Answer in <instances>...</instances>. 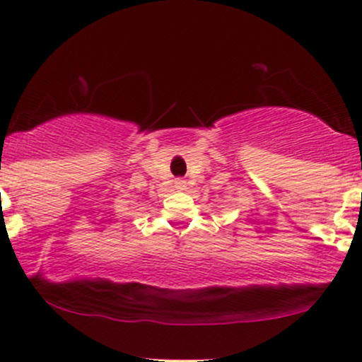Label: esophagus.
Masks as SVG:
<instances>
[{"mask_svg": "<svg viewBox=\"0 0 362 362\" xmlns=\"http://www.w3.org/2000/svg\"><path fill=\"white\" fill-rule=\"evenodd\" d=\"M175 187H177L178 190H184L185 187H187V182L182 180V178H178V180H175Z\"/></svg>", "mask_w": 362, "mask_h": 362, "instance_id": "obj_1", "label": "esophagus"}]
</instances>
